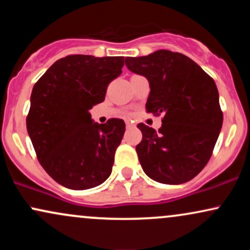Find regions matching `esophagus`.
<instances>
[{
    "instance_id": "1",
    "label": "esophagus",
    "mask_w": 250,
    "mask_h": 250,
    "mask_svg": "<svg viewBox=\"0 0 250 250\" xmlns=\"http://www.w3.org/2000/svg\"><path fill=\"white\" fill-rule=\"evenodd\" d=\"M125 125H127V128H133V127H134V125H133V123H131L130 121L125 122Z\"/></svg>"
}]
</instances>
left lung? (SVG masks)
I'll use <instances>...</instances> for the list:
<instances>
[{
	"label": "left lung",
	"instance_id": "8db88e82",
	"mask_svg": "<svg viewBox=\"0 0 250 250\" xmlns=\"http://www.w3.org/2000/svg\"><path fill=\"white\" fill-rule=\"evenodd\" d=\"M125 65L149 81L147 113L163 114L157 131L137 125L142 131L136 146L142 169L160 183L188 182L206 167L222 128L214 80L189 57L165 49L127 57Z\"/></svg>",
	"mask_w": 250,
	"mask_h": 250
}]
</instances>
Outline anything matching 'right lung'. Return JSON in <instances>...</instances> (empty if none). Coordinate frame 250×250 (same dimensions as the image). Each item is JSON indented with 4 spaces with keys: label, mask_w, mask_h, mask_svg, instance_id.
I'll return each instance as SVG.
<instances>
[{
    "label": "right lung",
    "mask_w": 250,
    "mask_h": 250,
    "mask_svg": "<svg viewBox=\"0 0 250 250\" xmlns=\"http://www.w3.org/2000/svg\"><path fill=\"white\" fill-rule=\"evenodd\" d=\"M125 57L68 55L34 85L27 130L40 163L63 187L83 190L108 179L125 130L121 119L104 125L89 109L104 101L108 84L121 75Z\"/></svg>",
    "instance_id": "right-lung-1"
}]
</instances>
